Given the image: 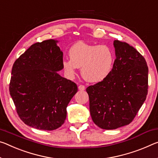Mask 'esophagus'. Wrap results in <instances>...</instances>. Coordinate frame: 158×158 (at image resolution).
<instances>
[{
  "label": "esophagus",
  "instance_id": "esophagus-1",
  "mask_svg": "<svg viewBox=\"0 0 158 158\" xmlns=\"http://www.w3.org/2000/svg\"><path fill=\"white\" fill-rule=\"evenodd\" d=\"M78 89L79 91H84L85 90V86H84V85H79Z\"/></svg>",
  "mask_w": 158,
  "mask_h": 158
}]
</instances>
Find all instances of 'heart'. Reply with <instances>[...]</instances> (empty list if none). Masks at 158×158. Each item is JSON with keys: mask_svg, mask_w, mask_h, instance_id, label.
Listing matches in <instances>:
<instances>
[{"mask_svg": "<svg viewBox=\"0 0 158 158\" xmlns=\"http://www.w3.org/2000/svg\"><path fill=\"white\" fill-rule=\"evenodd\" d=\"M70 59L62 62V68L69 77L76 74L81 67V73L86 81L98 83L106 79L112 69L114 61L113 52L104 45H90L80 41L69 50Z\"/></svg>", "mask_w": 158, "mask_h": 158, "instance_id": "1", "label": "heart"}]
</instances>
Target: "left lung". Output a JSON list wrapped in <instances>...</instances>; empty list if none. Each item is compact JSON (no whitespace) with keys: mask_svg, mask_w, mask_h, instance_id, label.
Instances as JSON below:
<instances>
[{"mask_svg":"<svg viewBox=\"0 0 158 158\" xmlns=\"http://www.w3.org/2000/svg\"><path fill=\"white\" fill-rule=\"evenodd\" d=\"M116 59L106 79L86 89L90 114L98 127L116 129L131 123L146 99V60L125 42H113Z\"/></svg>","mask_w":158,"mask_h":158,"instance_id":"1","label":"left lung"}]
</instances>
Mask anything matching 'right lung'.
I'll list each match as a JSON object with an SVG mask.
<instances>
[{"label":"right lung","instance_id":"obj_1","mask_svg":"<svg viewBox=\"0 0 158 158\" xmlns=\"http://www.w3.org/2000/svg\"><path fill=\"white\" fill-rule=\"evenodd\" d=\"M58 41L31 45L12 66L10 94L24 124L52 131L64 124L67 107L78 91L77 84L58 74L62 69Z\"/></svg>","mask_w":158,"mask_h":158}]
</instances>
